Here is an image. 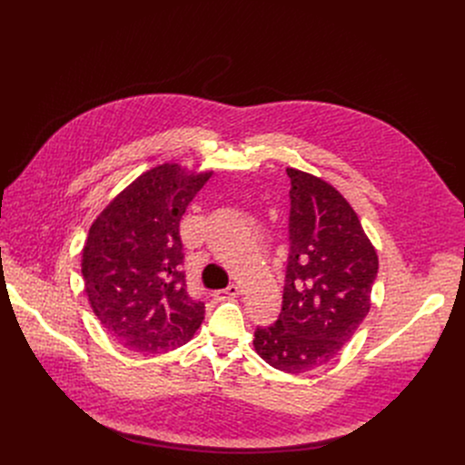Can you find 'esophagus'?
<instances>
[{
	"label": "esophagus",
	"instance_id": "1",
	"mask_svg": "<svg viewBox=\"0 0 465 465\" xmlns=\"http://www.w3.org/2000/svg\"><path fill=\"white\" fill-rule=\"evenodd\" d=\"M239 294H241L239 285L232 283V285H230V287H226L224 291H217V292L213 294V298H215V300H226V298H237Z\"/></svg>",
	"mask_w": 465,
	"mask_h": 465
}]
</instances>
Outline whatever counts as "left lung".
I'll return each mask as SVG.
<instances>
[{"mask_svg": "<svg viewBox=\"0 0 465 465\" xmlns=\"http://www.w3.org/2000/svg\"><path fill=\"white\" fill-rule=\"evenodd\" d=\"M291 253L283 305L271 327H257L255 353L285 373L333 361L366 318L377 252L346 198L325 180L287 167Z\"/></svg>", "mask_w": 465, "mask_h": 465, "instance_id": "obj_1", "label": "left lung"}]
</instances>
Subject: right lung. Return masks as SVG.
Returning a JSON list of instances; mask_svg holds the SVG:
<instances>
[{
  "label": "right lung",
  "instance_id": "obj_1",
  "mask_svg": "<svg viewBox=\"0 0 465 465\" xmlns=\"http://www.w3.org/2000/svg\"><path fill=\"white\" fill-rule=\"evenodd\" d=\"M212 174L156 165L128 183L90 226L84 292L106 333L128 351L176 350L204 320V303L191 300L180 271V221Z\"/></svg>",
  "mask_w": 465,
  "mask_h": 465
}]
</instances>
